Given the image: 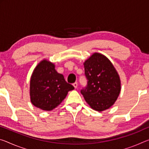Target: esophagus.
<instances>
[{
    "label": "esophagus",
    "mask_w": 149,
    "mask_h": 149,
    "mask_svg": "<svg viewBox=\"0 0 149 149\" xmlns=\"http://www.w3.org/2000/svg\"><path fill=\"white\" fill-rule=\"evenodd\" d=\"M73 86H74V87H75V89H76L77 87V82H75L74 84H73Z\"/></svg>",
    "instance_id": "obj_1"
}]
</instances>
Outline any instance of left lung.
Returning a JSON list of instances; mask_svg holds the SVG:
<instances>
[{"label": "left lung", "instance_id": "obj_1", "mask_svg": "<svg viewBox=\"0 0 149 149\" xmlns=\"http://www.w3.org/2000/svg\"><path fill=\"white\" fill-rule=\"evenodd\" d=\"M87 83L81 90L86 102L94 110L102 111L114 104L121 91L116 70L105 56L95 53L84 62Z\"/></svg>", "mask_w": 149, "mask_h": 149}]
</instances>
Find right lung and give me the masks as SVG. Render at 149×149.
<instances>
[{
    "label": "right lung",
    "mask_w": 149,
    "mask_h": 149,
    "mask_svg": "<svg viewBox=\"0 0 149 149\" xmlns=\"http://www.w3.org/2000/svg\"><path fill=\"white\" fill-rule=\"evenodd\" d=\"M74 87L56 72L55 65L44 60L36 66L30 79V100L35 107L51 111L62 102Z\"/></svg>",
    "instance_id": "1"
}]
</instances>
